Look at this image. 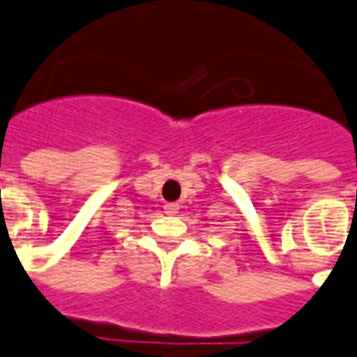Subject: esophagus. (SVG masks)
Wrapping results in <instances>:
<instances>
[{
	"mask_svg": "<svg viewBox=\"0 0 357 357\" xmlns=\"http://www.w3.org/2000/svg\"><path fill=\"white\" fill-rule=\"evenodd\" d=\"M165 208V214H169V216H175L176 212H178V204L176 203H167L164 206Z\"/></svg>",
	"mask_w": 357,
	"mask_h": 357,
	"instance_id": "34e87169",
	"label": "esophagus"
}]
</instances>
